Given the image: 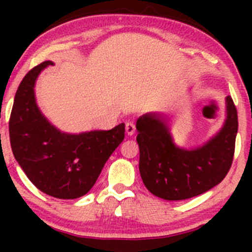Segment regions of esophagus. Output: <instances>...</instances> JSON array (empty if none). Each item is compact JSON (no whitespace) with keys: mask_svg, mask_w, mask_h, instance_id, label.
<instances>
[{"mask_svg":"<svg viewBox=\"0 0 252 252\" xmlns=\"http://www.w3.org/2000/svg\"><path fill=\"white\" fill-rule=\"evenodd\" d=\"M126 131L128 135H133V134L135 133V124H134L133 122H128V123H126Z\"/></svg>","mask_w":252,"mask_h":252,"instance_id":"obj_1","label":"esophagus"}]
</instances>
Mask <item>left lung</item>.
Segmentation results:
<instances>
[{"label": "left lung", "instance_id": "1", "mask_svg": "<svg viewBox=\"0 0 252 252\" xmlns=\"http://www.w3.org/2000/svg\"><path fill=\"white\" fill-rule=\"evenodd\" d=\"M227 118L202 146L187 150L174 144L164 114L146 113L136 121L140 150L139 171L151 194L169 201L187 200L220 184L229 172L238 133V113L225 97Z\"/></svg>", "mask_w": 252, "mask_h": 252}]
</instances>
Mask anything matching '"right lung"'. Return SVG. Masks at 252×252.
Wrapping results in <instances>:
<instances>
[{
	"instance_id": "1",
	"label": "right lung",
	"mask_w": 252,
	"mask_h": 252,
	"mask_svg": "<svg viewBox=\"0 0 252 252\" xmlns=\"http://www.w3.org/2000/svg\"><path fill=\"white\" fill-rule=\"evenodd\" d=\"M48 65L53 63L32 68L18 86L9 118L12 151L37 189L57 199H77L94 187L126 129L121 123L111 130L68 134L53 126L37 107L34 91Z\"/></svg>"
}]
</instances>
